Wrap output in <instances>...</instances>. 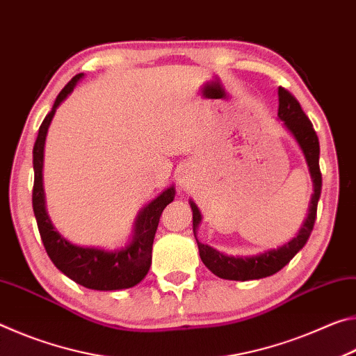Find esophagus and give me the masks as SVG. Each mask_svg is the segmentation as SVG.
Returning <instances> with one entry per match:
<instances>
[{
  "instance_id": "1",
  "label": "esophagus",
  "mask_w": 356,
  "mask_h": 356,
  "mask_svg": "<svg viewBox=\"0 0 356 356\" xmlns=\"http://www.w3.org/2000/svg\"><path fill=\"white\" fill-rule=\"evenodd\" d=\"M190 182V172L188 171H182L180 172V179H179V184L182 186H186Z\"/></svg>"
}]
</instances>
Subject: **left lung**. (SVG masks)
<instances>
[{"label": "left lung", "instance_id": "left-lung-1", "mask_svg": "<svg viewBox=\"0 0 356 356\" xmlns=\"http://www.w3.org/2000/svg\"><path fill=\"white\" fill-rule=\"evenodd\" d=\"M278 100V118L282 120V124H284L289 134H291L295 138V141L298 143L301 152L305 155L306 165H308L312 186H314V193H312L311 196L308 209V216H306V220L303 221V225H301L297 236L292 240H289V242L282 246H278L276 250L259 252V254L254 256L222 254V252L216 251L212 246L201 243L200 240L196 238L201 261L210 272L222 280L250 281L267 278V276L275 275L276 272H280L282 267H286V265L291 262V259L303 248L311 236L312 227H314L317 202L322 191V174L321 168H318V154H321L318 138L316 135L314 127H312L311 120L306 116L305 111L301 110L298 100L295 99L291 92L286 91L284 88H280ZM190 207L193 210V232H195L196 237L202 215L196 204L191 200Z\"/></svg>", "mask_w": 356, "mask_h": 356}]
</instances>
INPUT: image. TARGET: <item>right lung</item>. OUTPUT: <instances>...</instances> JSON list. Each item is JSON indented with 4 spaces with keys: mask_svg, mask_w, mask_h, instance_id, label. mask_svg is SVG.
Returning a JSON list of instances; mask_svg holds the SVG:
<instances>
[{
    "mask_svg": "<svg viewBox=\"0 0 356 356\" xmlns=\"http://www.w3.org/2000/svg\"><path fill=\"white\" fill-rule=\"evenodd\" d=\"M84 75L78 74L65 84L64 89L55 100L51 111L47 114L39 129L38 140L33 149V166H34V188H33V210L38 220L42 243L51 262L58 270L69 276L76 284L84 286L94 291H120L130 289L144 280L152 262V245L154 237L159 227L161 212L168 204L174 201L176 190L174 185L160 193L155 200L150 201L138 213L134 226V236L130 242L118 250H104L95 246H78L65 240L59 234L45 209L44 193V147L47 131L51 119L55 116L58 106L69 97L76 83Z\"/></svg>",
    "mask_w": 356,
    "mask_h": 356,
    "instance_id": "obj_1",
    "label": "right lung"
}]
</instances>
